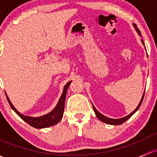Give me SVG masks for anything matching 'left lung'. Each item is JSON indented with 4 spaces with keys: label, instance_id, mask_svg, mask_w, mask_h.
<instances>
[{
    "label": "left lung",
    "instance_id": "1",
    "mask_svg": "<svg viewBox=\"0 0 157 157\" xmlns=\"http://www.w3.org/2000/svg\"><path fill=\"white\" fill-rule=\"evenodd\" d=\"M133 25H134L135 30L137 31V32L138 33V34H139V35L141 36V31H140L139 29H138V28H137L136 25L133 24ZM141 42H142V44L144 45V41L142 40H141ZM144 94H143L142 98H141V101H140L139 105H138V107H137V108H135V110H134V111H132L131 113H129V114L127 115L126 117H123V118H120V119H111V118L107 117L104 116L103 114H101V113H99V112H98V110H97L96 109H95V107L93 106V105H92V108H93V110H94V111H95V115H96L97 117L99 119V120H100L101 122H104V123H107V124H110V125H120V124H122V123H124V122H126V120H128V119H129L130 117H131L132 116V115L134 114V113H135V112H136L137 110H138V108H139L140 106H141V103H142L143 99H144Z\"/></svg>",
    "mask_w": 157,
    "mask_h": 157
}]
</instances>
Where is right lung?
<instances>
[{
    "label": "right lung",
    "instance_id": "1",
    "mask_svg": "<svg viewBox=\"0 0 157 157\" xmlns=\"http://www.w3.org/2000/svg\"><path fill=\"white\" fill-rule=\"evenodd\" d=\"M71 83V81L67 83V84L64 86L63 92H62V95H61L60 98H59V102H58L56 108L53 109L51 112H49L47 114L44 115V116L39 117H28L25 116L19 113L16 108L13 107L12 103L10 101L9 98L6 95V98H7L8 102H9L11 108L24 121H25L28 124H29L32 127H34L36 128H47V127L52 126L53 125L57 124L61 120H62V117H63L64 113V109H65V101L66 98V94H67V90L68 88L69 85Z\"/></svg>",
    "mask_w": 157,
    "mask_h": 157
}]
</instances>
